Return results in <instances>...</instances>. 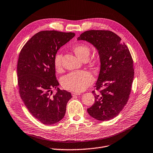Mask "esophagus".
Here are the masks:
<instances>
[{
  "mask_svg": "<svg viewBox=\"0 0 153 153\" xmlns=\"http://www.w3.org/2000/svg\"><path fill=\"white\" fill-rule=\"evenodd\" d=\"M71 95H72L73 97H74V96H76V95H80V92H71Z\"/></svg>",
  "mask_w": 153,
  "mask_h": 153,
  "instance_id": "34e87169",
  "label": "esophagus"
}]
</instances>
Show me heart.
I'll return each instance as SVG.
<instances>
[{
  "instance_id": "b5f03b06",
  "label": "heart",
  "mask_w": 153,
  "mask_h": 153,
  "mask_svg": "<svg viewBox=\"0 0 153 153\" xmlns=\"http://www.w3.org/2000/svg\"><path fill=\"white\" fill-rule=\"evenodd\" d=\"M73 50L76 55L81 60L88 59L90 54V48L86 44H76L73 47ZM62 55L56 54L54 58V68L57 73L62 71ZM94 81L92 74L86 71L73 72L62 80V85L64 89L76 92L84 91Z\"/></svg>"
}]
</instances>
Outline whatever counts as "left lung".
Here are the masks:
<instances>
[{"instance_id":"1","label":"left lung","mask_w":153,"mask_h":153,"mask_svg":"<svg viewBox=\"0 0 153 153\" xmlns=\"http://www.w3.org/2000/svg\"><path fill=\"white\" fill-rule=\"evenodd\" d=\"M77 40L86 41L98 51L100 70L92 91L95 103L88 113L97 120L109 121L117 117L126 105L134 78L133 59L125 43L109 30H91L82 33Z\"/></svg>"}]
</instances>
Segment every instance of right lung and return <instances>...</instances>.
I'll list each match as a JSON object with an SVG mask.
<instances>
[{"mask_svg":"<svg viewBox=\"0 0 153 153\" xmlns=\"http://www.w3.org/2000/svg\"><path fill=\"white\" fill-rule=\"evenodd\" d=\"M75 33L56 30L41 31L23 46L17 63V76L21 98L32 115L45 125L60 121L65 116L72 95L61 90L54 68L59 49ZM57 90L51 95L52 89Z\"/></svg>","mask_w":153,"mask_h":153,"instance_id":"right-lung-1","label":"right lung"}]
</instances>
